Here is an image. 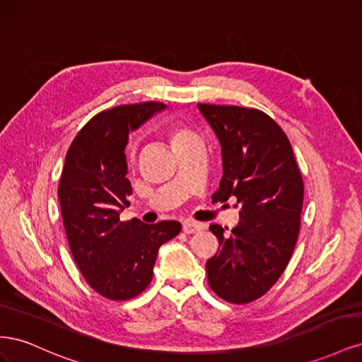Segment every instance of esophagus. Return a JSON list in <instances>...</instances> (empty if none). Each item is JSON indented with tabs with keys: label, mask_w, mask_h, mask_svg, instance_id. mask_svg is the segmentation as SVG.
<instances>
[{
	"label": "esophagus",
	"mask_w": 362,
	"mask_h": 362,
	"mask_svg": "<svg viewBox=\"0 0 362 362\" xmlns=\"http://www.w3.org/2000/svg\"><path fill=\"white\" fill-rule=\"evenodd\" d=\"M206 225L202 222H194V221H185L182 223V231L185 234H194V233H199L202 229H205Z\"/></svg>",
	"instance_id": "esophagus-1"
}]
</instances>
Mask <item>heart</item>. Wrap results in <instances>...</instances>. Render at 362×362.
<instances>
[{
	"label": "heart",
	"mask_w": 362,
	"mask_h": 362,
	"mask_svg": "<svg viewBox=\"0 0 362 362\" xmlns=\"http://www.w3.org/2000/svg\"><path fill=\"white\" fill-rule=\"evenodd\" d=\"M190 133L187 129H184V128H175L173 131H172V140H177V139H180V137H184V136H189Z\"/></svg>",
	"instance_id": "b5f03b06"
}]
</instances>
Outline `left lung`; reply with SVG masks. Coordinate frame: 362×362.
<instances>
[{
    "label": "left lung",
    "instance_id": "8db88e82",
    "mask_svg": "<svg viewBox=\"0 0 362 362\" xmlns=\"http://www.w3.org/2000/svg\"><path fill=\"white\" fill-rule=\"evenodd\" d=\"M222 149L216 202L235 198L231 233L211 225L218 250L206 261L208 284L226 302L261 298L286 270L298 242L303 181L281 127L255 108L198 104ZM228 229V228H226Z\"/></svg>",
    "mask_w": 362,
    "mask_h": 362
}]
</instances>
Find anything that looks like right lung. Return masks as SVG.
<instances>
[{"mask_svg": "<svg viewBox=\"0 0 362 362\" xmlns=\"http://www.w3.org/2000/svg\"><path fill=\"white\" fill-rule=\"evenodd\" d=\"M164 108L141 103L101 112L76 134L64 158L59 184L64 231L83 276L107 299L127 300L144 291L160 246L181 231L175 221H119L133 194L125 157L129 131Z\"/></svg>", "mask_w": 362, "mask_h": 362, "instance_id": "right-lung-1", "label": "right lung"}]
</instances>
